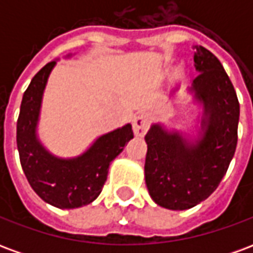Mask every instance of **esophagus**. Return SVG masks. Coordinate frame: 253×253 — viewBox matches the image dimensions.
<instances>
[{"label":"esophagus","mask_w":253,"mask_h":253,"mask_svg":"<svg viewBox=\"0 0 253 253\" xmlns=\"http://www.w3.org/2000/svg\"><path fill=\"white\" fill-rule=\"evenodd\" d=\"M149 127V116L145 112H139L132 119V131L137 137L143 135Z\"/></svg>","instance_id":"34e87169"}]
</instances>
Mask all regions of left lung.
I'll return each instance as SVG.
<instances>
[{
    "instance_id": "obj_1",
    "label": "left lung",
    "mask_w": 253,
    "mask_h": 253,
    "mask_svg": "<svg viewBox=\"0 0 253 253\" xmlns=\"http://www.w3.org/2000/svg\"><path fill=\"white\" fill-rule=\"evenodd\" d=\"M192 48L199 76L187 93L199 110L196 119L187 130L154 122L145 135L146 187L168 210H187L211 195L237 145L240 104L233 85L214 54L202 46Z\"/></svg>"
}]
</instances>
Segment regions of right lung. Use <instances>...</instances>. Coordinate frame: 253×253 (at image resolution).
I'll list each match as a JSON object with an SVG mask.
<instances>
[{
    "label": "right lung",
    "instance_id": "obj_1",
    "mask_svg": "<svg viewBox=\"0 0 253 253\" xmlns=\"http://www.w3.org/2000/svg\"><path fill=\"white\" fill-rule=\"evenodd\" d=\"M72 57V54L66 58ZM58 59L36 73L23 96L17 121V149L28 183L43 201L58 209L86 206L100 195L108 167L134 138L131 125L101 134L74 157H59L43 145L38 132L47 81Z\"/></svg>",
    "mask_w": 253,
    "mask_h": 253
}]
</instances>
